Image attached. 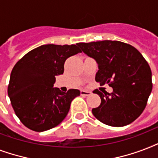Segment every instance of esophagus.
Returning <instances> with one entry per match:
<instances>
[{
  "label": "esophagus",
  "mask_w": 158,
  "mask_h": 158,
  "mask_svg": "<svg viewBox=\"0 0 158 158\" xmlns=\"http://www.w3.org/2000/svg\"><path fill=\"white\" fill-rule=\"evenodd\" d=\"M90 94H91V92H90V90H81V96H90Z\"/></svg>",
  "instance_id": "obj_1"
}]
</instances>
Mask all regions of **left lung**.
I'll list each match as a JSON object with an SVG mask.
<instances>
[{
    "label": "left lung",
    "instance_id": "left-lung-1",
    "mask_svg": "<svg viewBox=\"0 0 158 158\" xmlns=\"http://www.w3.org/2000/svg\"><path fill=\"white\" fill-rule=\"evenodd\" d=\"M77 45L98 63L96 81L113 88L110 94L93 91L101 99V105L92 109L94 116L113 127L134 122L144 110L152 89L151 68L143 55L132 45L115 40Z\"/></svg>",
    "mask_w": 158,
    "mask_h": 158
}]
</instances>
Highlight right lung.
<instances>
[{"label": "right lung", "instance_id": "1", "mask_svg": "<svg viewBox=\"0 0 158 158\" xmlns=\"http://www.w3.org/2000/svg\"><path fill=\"white\" fill-rule=\"evenodd\" d=\"M81 52L77 44L42 45L29 51L14 66L8 96L15 113L28 129L46 131L65 118L80 90L62 92L52 86L55 77L64 72L66 60Z\"/></svg>", "mask_w": 158, "mask_h": 158}]
</instances>
